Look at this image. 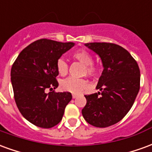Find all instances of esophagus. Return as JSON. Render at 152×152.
<instances>
[{
    "instance_id": "esophagus-1",
    "label": "esophagus",
    "mask_w": 152,
    "mask_h": 152,
    "mask_svg": "<svg viewBox=\"0 0 152 152\" xmlns=\"http://www.w3.org/2000/svg\"><path fill=\"white\" fill-rule=\"evenodd\" d=\"M77 96H78V94H72V98H73V99H76Z\"/></svg>"
}]
</instances>
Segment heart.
<instances>
[{
  "instance_id": "1",
  "label": "heart",
  "mask_w": 152,
  "mask_h": 152,
  "mask_svg": "<svg viewBox=\"0 0 152 152\" xmlns=\"http://www.w3.org/2000/svg\"><path fill=\"white\" fill-rule=\"evenodd\" d=\"M73 58H75L85 66L84 74L94 77L99 73L98 66L93 63L92 55L86 51V50H78L72 53ZM57 71L60 76H66L68 72V64L66 61L60 58L57 61ZM89 83L86 79H76L69 77L67 79L63 80L60 83V88L65 92H69L72 94H80L84 90L89 89Z\"/></svg>"
}]
</instances>
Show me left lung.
I'll use <instances>...</instances> for the list:
<instances>
[{"label":"left lung","mask_w":152,"mask_h":152,"mask_svg":"<svg viewBox=\"0 0 152 152\" xmlns=\"http://www.w3.org/2000/svg\"><path fill=\"white\" fill-rule=\"evenodd\" d=\"M86 46L101 58L103 71L98 92L86 98L82 115L89 124L106 128L125 116L140 89V70L136 60L123 47L113 43L94 42Z\"/></svg>","instance_id":"8db88e82"}]
</instances>
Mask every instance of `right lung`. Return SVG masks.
Wrapping results in <instances>:
<instances>
[{
    "mask_svg": "<svg viewBox=\"0 0 152 152\" xmlns=\"http://www.w3.org/2000/svg\"><path fill=\"white\" fill-rule=\"evenodd\" d=\"M74 45L37 40L22 50L13 63L10 76L16 105L36 126L50 129L58 124L72 99L71 93L52 90L58 86L57 61ZM47 89L50 92L46 93Z\"/></svg>",
    "mask_w": 152,
    "mask_h": 152,
    "instance_id": "obj_1",
    "label": "right lung"
}]
</instances>
